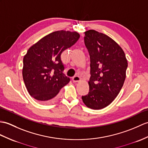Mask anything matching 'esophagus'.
Segmentation results:
<instances>
[{
    "label": "esophagus",
    "instance_id": "obj_1",
    "mask_svg": "<svg viewBox=\"0 0 148 148\" xmlns=\"http://www.w3.org/2000/svg\"><path fill=\"white\" fill-rule=\"evenodd\" d=\"M81 80V78L79 76H78V75H75V76H74L73 77V81L74 82H77L79 81H80Z\"/></svg>",
    "mask_w": 148,
    "mask_h": 148
}]
</instances>
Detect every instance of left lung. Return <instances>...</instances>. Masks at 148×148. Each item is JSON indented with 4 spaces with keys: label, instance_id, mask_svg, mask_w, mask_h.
Here are the masks:
<instances>
[{
    "label": "left lung",
    "instance_id": "left-lung-1",
    "mask_svg": "<svg viewBox=\"0 0 148 148\" xmlns=\"http://www.w3.org/2000/svg\"><path fill=\"white\" fill-rule=\"evenodd\" d=\"M84 44L90 57L91 77L88 94L82 96L88 108L102 109L117 97L128 66L124 51L107 35L93 29L85 33Z\"/></svg>",
    "mask_w": 148,
    "mask_h": 148
}]
</instances>
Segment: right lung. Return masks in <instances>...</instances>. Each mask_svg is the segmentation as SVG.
Returning a JSON list of instances; mask_svg holds the SVG:
<instances>
[{"label": "right lung", "mask_w": 148, "mask_h": 148, "mask_svg": "<svg viewBox=\"0 0 148 148\" xmlns=\"http://www.w3.org/2000/svg\"><path fill=\"white\" fill-rule=\"evenodd\" d=\"M79 34L61 30L50 33L33 45L23 58V77L32 97L42 103L52 102L70 78L63 73L60 56L76 43Z\"/></svg>", "instance_id": "add662e5"}]
</instances>
